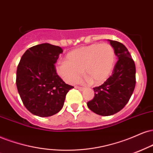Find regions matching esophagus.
Instances as JSON below:
<instances>
[{
	"label": "esophagus",
	"mask_w": 153,
	"mask_h": 153,
	"mask_svg": "<svg viewBox=\"0 0 153 153\" xmlns=\"http://www.w3.org/2000/svg\"><path fill=\"white\" fill-rule=\"evenodd\" d=\"M75 88H77V89H78L79 91H83V90H84V88L80 87V86H75Z\"/></svg>",
	"instance_id": "1"
}]
</instances>
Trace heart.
Segmentation results:
<instances>
[{
    "mask_svg": "<svg viewBox=\"0 0 153 153\" xmlns=\"http://www.w3.org/2000/svg\"><path fill=\"white\" fill-rule=\"evenodd\" d=\"M114 63L113 48L108 43H94L69 52L65 61L57 63L56 71L68 83L79 81L82 73L91 83L100 84L108 78Z\"/></svg>",
    "mask_w": 153,
    "mask_h": 153,
    "instance_id": "b5f03b06",
    "label": "heart"
}]
</instances>
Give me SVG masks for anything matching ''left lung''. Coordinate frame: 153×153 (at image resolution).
<instances>
[{
	"label": "left lung",
	"instance_id": "8db88e82",
	"mask_svg": "<svg viewBox=\"0 0 153 153\" xmlns=\"http://www.w3.org/2000/svg\"><path fill=\"white\" fill-rule=\"evenodd\" d=\"M118 58L113 74L103 84L93 88L95 95L87 105L91 111L109 116L118 113L129 101L135 87V65L129 51L123 43L109 40Z\"/></svg>",
	"mask_w": 153,
	"mask_h": 153
}]
</instances>
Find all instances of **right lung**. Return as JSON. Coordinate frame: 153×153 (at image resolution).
I'll return each instance as SVG.
<instances>
[{
  "label": "right lung",
  "instance_id": "right-lung-1",
  "mask_svg": "<svg viewBox=\"0 0 153 153\" xmlns=\"http://www.w3.org/2000/svg\"><path fill=\"white\" fill-rule=\"evenodd\" d=\"M60 47L42 43L30 48L21 57L16 86L22 102L31 113L49 117L62 109L65 95L74 87L66 84L56 71Z\"/></svg>",
  "mask_w": 153,
  "mask_h": 153
}]
</instances>
